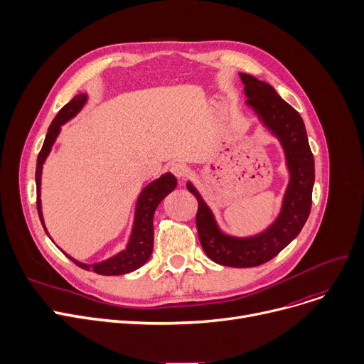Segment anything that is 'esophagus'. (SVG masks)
<instances>
[{
	"label": "esophagus",
	"instance_id": "obj_1",
	"mask_svg": "<svg viewBox=\"0 0 364 364\" xmlns=\"http://www.w3.org/2000/svg\"><path fill=\"white\" fill-rule=\"evenodd\" d=\"M187 171H188V168H187V165L183 164V162H174V164L171 165V172H172V174H174L177 178H180V180L186 177Z\"/></svg>",
	"mask_w": 364,
	"mask_h": 364
}]
</instances>
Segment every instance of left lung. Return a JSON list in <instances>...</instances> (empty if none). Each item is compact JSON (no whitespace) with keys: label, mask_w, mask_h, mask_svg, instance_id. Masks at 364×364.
<instances>
[{"label":"left lung","mask_w":364,"mask_h":364,"mask_svg":"<svg viewBox=\"0 0 364 364\" xmlns=\"http://www.w3.org/2000/svg\"><path fill=\"white\" fill-rule=\"evenodd\" d=\"M240 80L245 84L246 105L257 112L264 125L280 140L284 150L291 180L283 198L280 215L258 236L245 239L227 236L221 233L211 209L206 206L198 190L190 183H187V188L198 199L196 227L205 254L217 264L246 269L274 258L302 230L311 211L314 158L299 113L267 82L258 81L247 73H240Z\"/></svg>","instance_id":"left-lung-1"}]
</instances>
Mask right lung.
I'll return each mask as SVG.
<instances>
[{"label":"right lung","mask_w":364,"mask_h":364,"mask_svg":"<svg viewBox=\"0 0 364 364\" xmlns=\"http://www.w3.org/2000/svg\"><path fill=\"white\" fill-rule=\"evenodd\" d=\"M85 102H87V95L78 94L59 110V113H57L55 118L53 119L51 125L48 127V132L46 136L43 149L36 159V171H35L36 209H38V215H40V220L43 223L44 230H46V225H44V220H43L41 199H40L43 164H44L46 158L48 156L51 146L55 141V137L59 136L60 127L65 122H68L70 118H73L75 114L82 109ZM176 187H177V178L172 174H169V172L144 187V190L140 193L139 200H137L132 233H131V237H129V242L127 245L125 251L119 252L118 255H114L103 262L90 264V265L76 261L69 255H68V258L70 261H73L78 267H81V269H84L87 272H94V273L102 274V276H121V274H127V273H131L134 270L140 269L143 264L147 262V259L150 258L151 251H153V214H155L156 208L162 202V199L168 193H171Z\"/></svg>","instance_id":"right-lung-1"}]
</instances>
